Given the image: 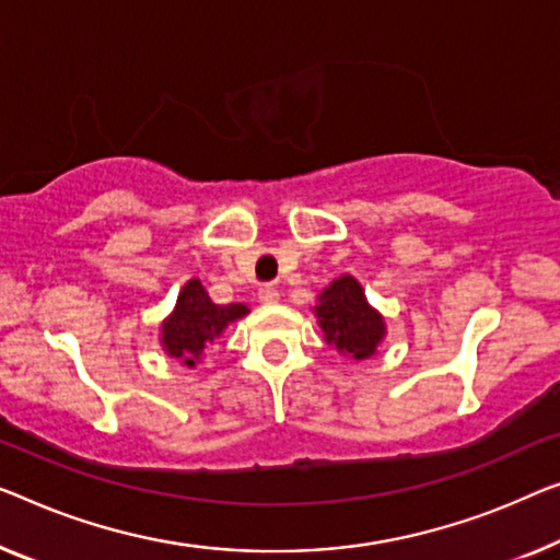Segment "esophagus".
I'll return each mask as SVG.
<instances>
[{"label": "esophagus", "mask_w": 560, "mask_h": 560, "mask_svg": "<svg viewBox=\"0 0 560 560\" xmlns=\"http://www.w3.org/2000/svg\"><path fill=\"white\" fill-rule=\"evenodd\" d=\"M258 299H261L264 304H277L279 302V289L273 287V283H264V287L258 289Z\"/></svg>", "instance_id": "1"}]
</instances>
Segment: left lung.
Segmentation results:
<instances>
[{"label": "left lung", "mask_w": 560, "mask_h": 560, "mask_svg": "<svg viewBox=\"0 0 560 560\" xmlns=\"http://www.w3.org/2000/svg\"><path fill=\"white\" fill-rule=\"evenodd\" d=\"M314 314L319 319L327 345L337 347V352L352 357V360H366L377 352L385 339L387 327L377 308L366 304L362 283L354 277L334 279L327 289L316 296Z\"/></svg>", "instance_id": "left-lung-1"}]
</instances>
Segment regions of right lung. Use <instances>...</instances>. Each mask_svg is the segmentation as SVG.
I'll return each mask as SVG.
<instances>
[{
    "label": "right lung",
    "instance_id": "obj_1",
    "mask_svg": "<svg viewBox=\"0 0 560 560\" xmlns=\"http://www.w3.org/2000/svg\"><path fill=\"white\" fill-rule=\"evenodd\" d=\"M248 314L246 304H213L203 283L190 279L180 289L173 314L161 327V345L168 357H175L186 366H196L203 349L211 345L231 322Z\"/></svg>",
    "mask_w": 560,
    "mask_h": 560
}]
</instances>
